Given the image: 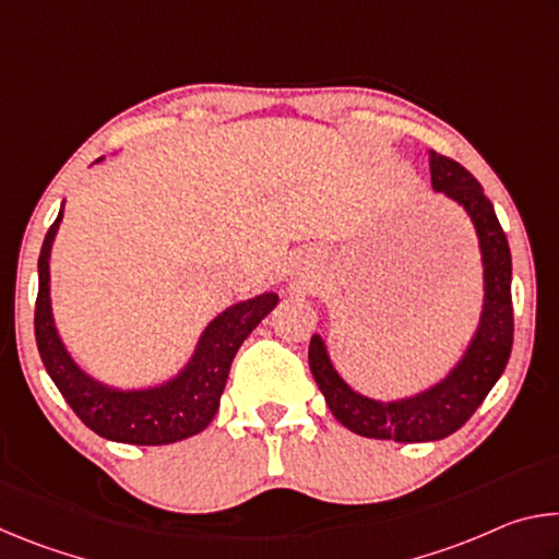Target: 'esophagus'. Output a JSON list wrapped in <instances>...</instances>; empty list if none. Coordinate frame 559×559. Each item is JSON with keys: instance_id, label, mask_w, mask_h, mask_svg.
Segmentation results:
<instances>
[{"instance_id": "34e87169", "label": "esophagus", "mask_w": 559, "mask_h": 559, "mask_svg": "<svg viewBox=\"0 0 559 559\" xmlns=\"http://www.w3.org/2000/svg\"><path fill=\"white\" fill-rule=\"evenodd\" d=\"M316 269V253L313 251H300L296 257V271L300 276H308Z\"/></svg>"}]
</instances>
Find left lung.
Instances as JSON below:
<instances>
[{"mask_svg": "<svg viewBox=\"0 0 559 559\" xmlns=\"http://www.w3.org/2000/svg\"><path fill=\"white\" fill-rule=\"evenodd\" d=\"M429 169L431 187L459 202L476 226L480 253H484V313H480L478 330L466 355L447 380L433 384L427 392L396 402H377L347 386L330 362L323 337L313 335L308 362L330 412L343 427L367 439H392L402 443L447 439L471 419L493 390L513 349V298H510L513 263H510V246L493 204L484 194L478 179L456 159L431 153Z\"/></svg>", "mask_w": 559, "mask_h": 559, "instance_id": "8db88e82", "label": "left lung"}]
</instances>
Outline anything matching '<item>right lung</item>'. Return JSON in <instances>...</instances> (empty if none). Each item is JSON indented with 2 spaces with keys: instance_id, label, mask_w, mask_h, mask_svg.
<instances>
[{
  "instance_id": "obj_1",
  "label": "right lung",
  "mask_w": 559,
  "mask_h": 559,
  "mask_svg": "<svg viewBox=\"0 0 559 559\" xmlns=\"http://www.w3.org/2000/svg\"><path fill=\"white\" fill-rule=\"evenodd\" d=\"M103 159V157H100ZM98 159V163H100ZM61 212L46 231L39 253V296H36L34 333L46 372L59 386L75 416L103 439L135 443V447H163L204 431L219 409V400L229 377L236 349L253 328L276 308V293H263L226 308L206 325L192 359L169 380L153 390L122 392L93 380L71 355L66 353L53 328L49 298V257L53 236L59 231Z\"/></svg>"
}]
</instances>
